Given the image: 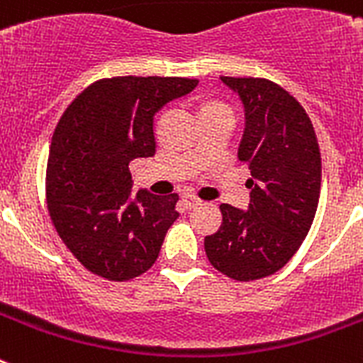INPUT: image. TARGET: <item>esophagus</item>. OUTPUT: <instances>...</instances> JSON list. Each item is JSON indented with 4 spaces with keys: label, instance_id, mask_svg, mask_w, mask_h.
I'll return each instance as SVG.
<instances>
[{
    "label": "esophagus",
    "instance_id": "esophagus-1",
    "mask_svg": "<svg viewBox=\"0 0 363 363\" xmlns=\"http://www.w3.org/2000/svg\"><path fill=\"white\" fill-rule=\"evenodd\" d=\"M182 200H184V205L187 207V209H192V207H196V205L201 203L200 198H196L194 194H184Z\"/></svg>",
    "mask_w": 363,
    "mask_h": 363
}]
</instances>
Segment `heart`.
Returning <instances> with one entry per match:
<instances>
[{
  "label": "heart",
  "instance_id": "heart-1",
  "mask_svg": "<svg viewBox=\"0 0 363 363\" xmlns=\"http://www.w3.org/2000/svg\"><path fill=\"white\" fill-rule=\"evenodd\" d=\"M203 107H225V105L221 104H216V101H211V104H205Z\"/></svg>",
  "mask_w": 363,
  "mask_h": 363
}]
</instances>
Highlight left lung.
<instances>
[{
    "label": "left lung",
    "mask_w": 363,
    "mask_h": 363,
    "mask_svg": "<svg viewBox=\"0 0 363 363\" xmlns=\"http://www.w3.org/2000/svg\"><path fill=\"white\" fill-rule=\"evenodd\" d=\"M221 82L240 96L245 130L238 158L251 169L247 211L221 203V225L205 236L214 269L238 281L280 271L313 225L322 185V158L313 123L296 99L264 78Z\"/></svg>",
    "instance_id": "left-lung-1"
}]
</instances>
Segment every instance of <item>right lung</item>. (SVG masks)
Returning a JSON list of instances; mask_svg holds the SVG:
<instances>
[{
    "label": "right lung",
    "mask_w": 363,
    "mask_h": 363,
    "mask_svg": "<svg viewBox=\"0 0 363 363\" xmlns=\"http://www.w3.org/2000/svg\"><path fill=\"white\" fill-rule=\"evenodd\" d=\"M198 79L118 76L89 85L60 118L47 163V205L60 238L79 264L112 281L152 267L178 194L133 198L129 163L156 152L154 114Z\"/></svg>",
    "instance_id": "right-lung-1"
}]
</instances>
